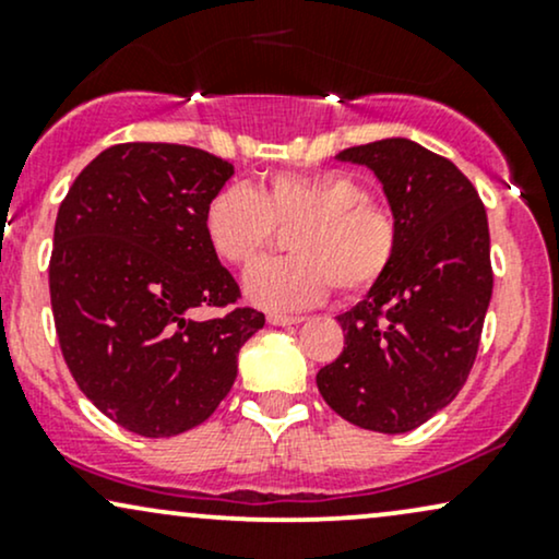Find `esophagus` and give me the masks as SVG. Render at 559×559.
Wrapping results in <instances>:
<instances>
[{
	"label": "esophagus",
	"instance_id": "1",
	"mask_svg": "<svg viewBox=\"0 0 559 559\" xmlns=\"http://www.w3.org/2000/svg\"><path fill=\"white\" fill-rule=\"evenodd\" d=\"M267 323H271V325H297V323H301V318L299 316H281V312H271V316H267Z\"/></svg>",
	"mask_w": 559,
	"mask_h": 559
}]
</instances>
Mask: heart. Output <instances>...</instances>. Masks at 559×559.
<instances>
[{"label": "heart", "instance_id": "b5f03b06", "mask_svg": "<svg viewBox=\"0 0 559 559\" xmlns=\"http://www.w3.org/2000/svg\"><path fill=\"white\" fill-rule=\"evenodd\" d=\"M204 236L228 265H249L288 234V258L262 260L243 275V292L265 310H305L336 288L360 297L381 284L400 252V221L386 202L344 170L273 173L260 191L223 186L204 204Z\"/></svg>", "mask_w": 559, "mask_h": 559}]
</instances>
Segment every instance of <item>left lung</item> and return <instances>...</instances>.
<instances>
[{
	"mask_svg": "<svg viewBox=\"0 0 559 559\" xmlns=\"http://www.w3.org/2000/svg\"><path fill=\"white\" fill-rule=\"evenodd\" d=\"M400 221V252L381 284L338 316L344 349L320 368L333 413L365 431H413L447 407L476 362L493 273L476 186L452 159L409 139L349 146Z\"/></svg>",
	"mask_w": 559,
	"mask_h": 559,
	"instance_id": "8db88e82",
	"label": "left lung"
}]
</instances>
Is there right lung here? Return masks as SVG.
Here are the masks:
<instances>
[{
  "label": "right lung",
  "instance_id": "right-lung-1",
  "mask_svg": "<svg viewBox=\"0 0 559 559\" xmlns=\"http://www.w3.org/2000/svg\"><path fill=\"white\" fill-rule=\"evenodd\" d=\"M234 165L197 146L128 141L94 157L62 199L49 297L62 357L107 418L163 439L226 400L265 316L204 236V204ZM197 306L223 309L199 321Z\"/></svg>",
  "mask_w": 559,
  "mask_h": 559
}]
</instances>
